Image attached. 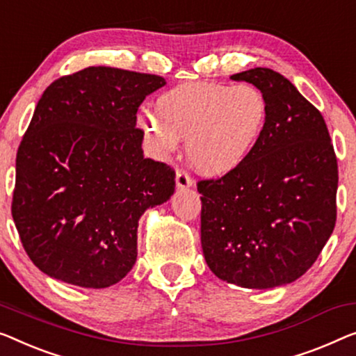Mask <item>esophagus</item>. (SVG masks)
I'll return each instance as SVG.
<instances>
[{
  "instance_id": "34e87169",
  "label": "esophagus",
  "mask_w": 356,
  "mask_h": 356,
  "mask_svg": "<svg viewBox=\"0 0 356 356\" xmlns=\"http://www.w3.org/2000/svg\"><path fill=\"white\" fill-rule=\"evenodd\" d=\"M176 185L177 188L184 190V188H188L193 185V179L190 177V174L187 171H184V169H177L176 171Z\"/></svg>"
}]
</instances>
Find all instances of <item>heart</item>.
Wrapping results in <instances>:
<instances>
[{
	"label": "heart",
	"mask_w": 356,
	"mask_h": 356,
	"mask_svg": "<svg viewBox=\"0 0 356 356\" xmlns=\"http://www.w3.org/2000/svg\"><path fill=\"white\" fill-rule=\"evenodd\" d=\"M268 105L252 84L190 83L158 99L140 126L161 156L187 139V156L206 176H225L248 160L265 129Z\"/></svg>",
	"instance_id": "obj_1"
}]
</instances>
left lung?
<instances>
[{
	"instance_id": "1",
	"label": "left lung",
	"mask_w": 356,
	"mask_h": 356,
	"mask_svg": "<svg viewBox=\"0 0 356 356\" xmlns=\"http://www.w3.org/2000/svg\"><path fill=\"white\" fill-rule=\"evenodd\" d=\"M264 94L265 129L248 160L200 180L201 248L217 278L248 289L293 283L336 225L337 158L323 115L270 68L232 75Z\"/></svg>"
}]
</instances>
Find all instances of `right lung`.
I'll return each mask as SVG.
<instances>
[{"label": "right lung", "mask_w": 356, "mask_h": 356, "mask_svg": "<svg viewBox=\"0 0 356 356\" xmlns=\"http://www.w3.org/2000/svg\"><path fill=\"white\" fill-rule=\"evenodd\" d=\"M163 76L88 67L51 83L15 158L13 219L49 277L108 288L137 259L140 216L171 198L176 172L144 158L137 110Z\"/></svg>", "instance_id": "obj_1"}]
</instances>
